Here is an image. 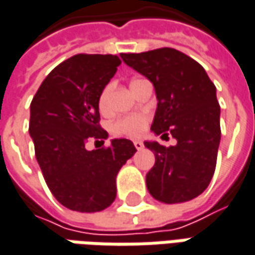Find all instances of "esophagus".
Returning <instances> with one entry per match:
<instances>
[{"label":"esophagus","mask_w":255,"mask_h":255,"mask_svg":"<svg viewBox=\"0 0 255 255\" xmlns=\"http://www.w3.org/2000/svg\"><path fill=\"white\" fill-rule=\"evenodd\" d=\"M134 146H135L138 151H141V149L144 148V142L139 141V139H135V141H134Z\"/></svg>","instance_id":"esophagus-1"}]
</instances>
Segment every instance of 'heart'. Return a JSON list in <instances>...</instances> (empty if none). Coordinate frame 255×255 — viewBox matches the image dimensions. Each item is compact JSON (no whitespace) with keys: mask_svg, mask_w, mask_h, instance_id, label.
Instances as JSON below:
<instances>
[{"mask_svg":"<svg viewBox=\"0 0 255 255\" xmlns=\"http://www.w3.org/2000/svg\"><path fill=\"white\" fill-rule=\"evenodd\" d=\"M141 82H144V80L142 79H132L131 83H129V87L134 89L136 84H139ZM111 89H113V84H107L103 89L100 97H99V107H100L101 113H106L109 110V99H110ZM148 121H149V117L146 114H141V113L129 114V116H124L117 121H114L113 126H111V129L117 135L136 136L146 128Z\"/></svg>","mask_w":255,"mask_h":255,"instance_id":"b5f03b06","label":"heart"}]
</instances>
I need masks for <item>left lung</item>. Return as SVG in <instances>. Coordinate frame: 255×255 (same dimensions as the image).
<instances>
[{"instance_id": "obj_1", "label": "left lung", "mask_w": 255, "mask_h": 255, "mask_svg": "<svg viewBox=\"0 0 255 255\" xmlns=\"http://www.w3.org/2000/svg\"><path fill=\"white\" fill-rule=\"evenodd\" d=\"M121 57L154 84L158 104L151 131L176 139L168 148L156 141L144 142L155 155L145 178L148 192L166 205L198 198L213 178L222 136L215 84L196 60L176 49Z\"/></svg>"}]
</instances>
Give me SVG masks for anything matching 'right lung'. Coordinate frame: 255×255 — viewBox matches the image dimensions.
Here are the masks:
<instances>
[{
    "instance_id": "right-lung-1",
    "label": "right lung",
    "mask_w": 255,
    "mask_h": 255,
    "mask_svg": "<svg viewBox=\"0 0 255 255\" xmlns=\"http://www.w3.org/2000/svg\"><path fill=\"white\" fill-rule=\"evenodd\" d=\"M120 63L116 55H76L46 76L31 103L29 134L40 171L57 202L75 212L110 206L117 173L136 152L126 138L86 149L89 136L101 142L109 138L99 126V97Z\"/></svg>"
}]
</instances>
